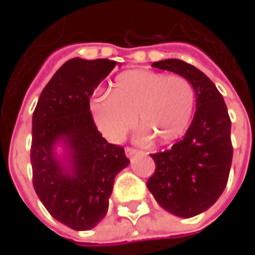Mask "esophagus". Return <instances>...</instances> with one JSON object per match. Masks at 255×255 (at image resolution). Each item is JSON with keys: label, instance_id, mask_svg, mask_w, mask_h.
<instances>
[{"label": "esophagus", "instance_id": "obj_1", "mask_svg": "<svg viewBox=\"0 0 255 255\" xmlns=\"http://www.w3.org/2000/svg\"><path fill=\"white\" fill-rule=\"evenodd\" d=\"M139 154L138 150L132 149V147H126V155H127L128 158H132L133 155Z\"/></svg>", "mask_w": 255, "mask_h": 255}]
</instances>
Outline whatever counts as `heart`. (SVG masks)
<instances>
[{"instance_id":"1","label":"heart","mask_w":255,"mask_h":255,"mask_svg":"<svg viewBox=\"0 0 255 255\" xmlns=\"http://www.w3.org/2000/svg\"><path fill=\"white\" fill-rule=\"evenodd\" d=\"M194 101L192 86L180 75L135 69L120 73L111 97L91 102V113L97 127L112 142L124 138L136 116L143 127L140 140H149L153 135L161 143H169L186 131Z\"/></svg>"}]
</instances>
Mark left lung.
<instances>
[{
	"label": "left lung",
	"mask_w": 255,
	"mask_h": 255,
	"mask_svg": "<svg viewBox=\"0 0 255 255\" xmlns=\"http://www.w3.org/2000/svg\"><path fill=\"white\" fill-rule=\"evenodd\" d=\"M151 67L186 78L195 93L197 111L182 140L151 154L155 172L147 188L166 212L190 219L208 210L224 191L231 164V120L223 95L198 68L168 58Z\"/></svg>",
	"instance_id": "1"
}]
</instances>
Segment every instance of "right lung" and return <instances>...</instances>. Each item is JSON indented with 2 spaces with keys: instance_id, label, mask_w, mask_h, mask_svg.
I'll return each instance as SVG.
<instances>
[{
  "instance_id": "1",
  "label": "right lung",
  "mask_w": 255,
  "mask_h": 255,
  "mask_svg": "<svg viewBox=\"0 0 255 255\" xmlns=\"http://www.w3.org/2000/svg\"><path fill=\"white\" fill-rule=\"evenodd\" d=\"M108 58H71L42 90L32 115L31 165L38 198L75 231L94 228L108 213L115 177L129 160L108 143L90 112V97L116 67ZM63 145L61 157L57 146Z\"/></svg>"
}]
</instances>
